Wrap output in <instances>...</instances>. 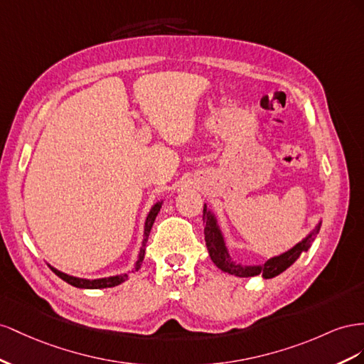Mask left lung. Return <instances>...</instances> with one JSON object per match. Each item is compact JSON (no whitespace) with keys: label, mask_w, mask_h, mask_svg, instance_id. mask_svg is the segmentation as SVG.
<instances>
[{"label":"left lung","mask_w":364,"mask_h":364,"mask_svg":"<svg viewBox=\"0 0 364 364\" xmlns=\"http://www.w3.org/2000/svg\"><path fill=\"white\" fill-rule=\"evenodd\" d=\"M203 221L205 223L204 235H205L207 250H209V255H210V259L213 261V264L220 268L221 272L237 276V277H253V276L262 274L264 279H272L282 272H285L289 265H293L299 259V256L304 252H306L311 247V242L314 241V237L318 233L320 225H321V221H320L313 228V232H309L302 241L297 242L293 248H289L288 252L279 255V256L269 257L264 264L244 265V264L236 262L232 259L230 253H228V250H227L224 235H223L220 224H218L216 216L210 209H207L205 204H204V210H203Z\"/></svg>","instance_id":"1"}]
</instances>
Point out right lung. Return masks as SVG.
Returning <instances> with one entry per match:
<instances>
[{
	"instance_id": "1",
	"label": "right lung",
	"mask_w": 364,
	"mask_h": 364,
	"mask_svg": "<svg viewBox=\"0 0 364 364\" xmlns=\"http://www.w3.org/2000/svg\"><path fill=\"white\" fill-rule=\"evenodd\" d=\"M161 204L163 201L155 203L152 205V209L149 210L148 216H146V221H144V230H143V241H141V247H140V252L137 256V261L134 264L132 272H139L141 264H143V259H144V250H146V242H148V237L151 233V228L154 225L155 218H157L160 209H161ZM51 272H53L56 276H59L62 280H65L67 284L76 287V288H87V289H100V288H111V287H116L120 285L124 280H128V273H122V274H116V276H109V277H102V279H82V277H75V276H70L67 273H62L59 269H56L55 267H50Z\"/></svg>"
}]
</instances>
